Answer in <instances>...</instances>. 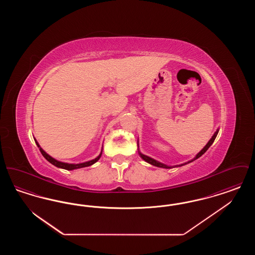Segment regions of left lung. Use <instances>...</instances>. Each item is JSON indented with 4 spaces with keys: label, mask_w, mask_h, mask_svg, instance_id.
<instances>
[{
    "label": "left lung",
    "mask_w": 255,
    "mask_h": 255,
    "mask_svg": "<svg viewBox=\"0 0 255 255\" xmlns=\"http://www.w3.org/2000/svg\"><path fill=\"white\" fill-rule=\"evenodd\" d=\"M219 133V128L217 129V131L214 133V134L212 135V137L209 139V141L206 143V145L195 156V158L193 159H191V160H189V161H187V162H184V163H182V164H180V165H175V166H169V165H166V164H164V163H161V162H159L158 160H156V159H154V158H150V157H148V156H146V155H143L140 151H139V149H138V154H139V156H140V158H142L143 160H145L146 162H148V163H150V164H152V165H154V166H157V167H160V168H166V169H170V168H173V167H180V166H182V165H185V164H187V163H190V162H192V161H194L195 159H197V158H200L202 155H204L205 153L206 152V150L211 146V144L214 142V140H215V138H216V136H217V134ZM138 142V141H137ZM137 146H138V143H137Z\"/></svg>",
    "instance_id": "left-lung-1"
}]
</instances>
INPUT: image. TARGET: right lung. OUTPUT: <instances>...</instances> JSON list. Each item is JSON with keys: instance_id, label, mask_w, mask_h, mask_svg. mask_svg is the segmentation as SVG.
<instances>
[{"instance_id": "right-lung-1", "label": "right lung", "mask_w": 255, "mask_h": 255, "mask_svg": "<svg viewBox=\"0 0 255 255\" xmlns=\"http://www.w3.org/2000/svg\"><path fill=\"white\" fill-rule=\"evenodd\" d=\"M34 140H35V142H36L38 148L40 149V152H41V153H42V155L44 156V158H46L48 161H49L51 164H53L54 166H56V167H58V168H62V169L74 170L78 169V168H83V167L91 166V165H93L94 163H96L97 160H98V159L100 158V157H101V155H102V149H101L100 154L97 156V158H94V159L88 160V161H85V162H81V163H67V162L59 161V160H57V159L52 158L51 156H49V154H48V153H46V152L42 149V147L39 145V143L37 142V140L35 138H34Z\"/></svg>"}]
</instances>
